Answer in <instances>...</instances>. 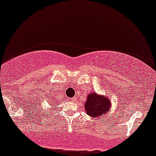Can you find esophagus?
I'll use <instances>...</instances> for the list:
<instances>
[{
	"label": "esophagus",
	"mask_w": 156,
	"mask_h": 156,
	"mask_svg": "<svg viewBox=\"0 0 156 156\" xmlns=\"http://www.w3.org/2000/svg\"><path fill=\"white\" fill-rule=\"evenodd\" d=\"M76 97H74V98H72V101H76Z\"/></svg>",
	"instance_id": "obj_1"
}]
</instances>
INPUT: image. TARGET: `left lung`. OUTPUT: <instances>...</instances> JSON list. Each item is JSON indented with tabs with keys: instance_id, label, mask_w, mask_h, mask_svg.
Wrapping results in <instances>:
<instances>
[{
	"instance_id": "left-lung-1",
	"label": "left lung",
	"mask_w": 156,
	"mask_h": 156,
	"mask_svg": "<svg viewBox=\"0 0 156 156\" xmlns=\"http://www.w3.org/2000/svg\"><path fill=\"white\" fill-rule=\"evenodd\" d=\"M111 106V101L107 95H100L92 92L87 95L83 107L89 116L95 119L110 112Z\"/></svg>"
}]
</instances>
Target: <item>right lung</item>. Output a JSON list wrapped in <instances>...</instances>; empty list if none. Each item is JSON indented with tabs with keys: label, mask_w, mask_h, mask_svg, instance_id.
<instances>
[{
	"label": "right lung",
	"mask_w": 156,
	"mask_h": 156,
	"mask_svg": "<svg viewBox=\"0 0 156 156\" xmlns=\"http://www.w3.org/2000/svg\"><path fill=\"white\" fill-rule=\"evenodd\" d=\"M50 101H51L50 104H51V103H52V104H55V103H56V100H55V102H54V101H55V99L53 98H52V99H50Z\"/></svg>",
	"instance_id": "add662e5"
}]
</instances>
